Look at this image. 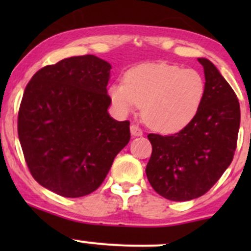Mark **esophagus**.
Here are the masks:
<instances>
[{
  "label": "esophagus",
  "instance_id": "esophagus-1",
  "mask_svg": "<svg viewBox=\"0 0 251 251\" xmlns=\"http://www.w3.org/2000/svg\"><path fill=\"white\" fill-rule=\"evenodd\" d=\"M130 131H131V135H132L133 137H140V136L143 135V131H142L141 128L136 125H131Z\"/></svg>",
  "mask_w": 251,
  "mask_h": 251
}]
</instances>
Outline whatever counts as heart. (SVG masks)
I'll return each mask as SVG.
<instances>
[{"mask_svg":"<svg viewBox=\"0 0 251 251\" xmlns=\"http://www.w3.org/2000/svg\"><path fill=\"white\" fill-rule=\"evenodd\" d=\"M205 80L196 69L168 63H146L125 74V82L110 85L108 95L119 114L142 107L146 123L163 133L186 127L205 97Z\"/></svg>","mask_w":251,"mask_h":251,"instance_id":"b5f03b06","label":"heart"}]
</instances>
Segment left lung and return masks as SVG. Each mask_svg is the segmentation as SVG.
<instances>
[{
	"label": "left lung",
	"instance_id": "8db88e82",
	"mask_svg": "<svg viewBox=\"0 0 251 251\" xmlns=\"http://www.w3.org/2000/svg\"><path fill=\"white\" fill-rule=\"evenodd\" d=\"M205 75V97L193 120L170 136L149 133L151 156L146 168L154 191L173 201L206 193L233 160L240 124L238 98L206 58H198Z\"/></svg>",
	"mask_w": 251,
	"mask_h": 251
}]
</instances>
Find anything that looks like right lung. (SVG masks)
<instances>
[{
    "label": "right lung",
    "instance_id": "right-lung-1",
    "mask_svg": "<svg viewBox=\"0 0 251 251\" xmlns=\"http://www.w3.org/2000/svg\"><path fill=\"white\" fill-rule=\"evenodd\" d=\"M111 65L93 54L40 69L26 85L18 136L32 177L67 198L87 196L130 141V123L108 113Z\"/></svg>",
    "mask_w": 251,
    "mask_h": 251
}]
</instances>
